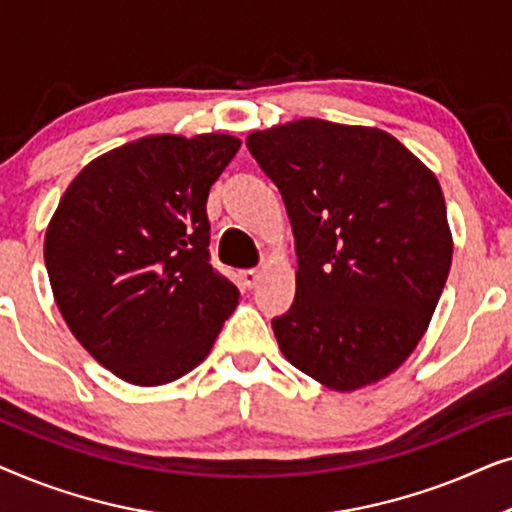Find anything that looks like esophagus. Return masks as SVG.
Masks as SVG:
<instances>
[{"label": "esophagus", "mask_w": 512, "mask_h": 512, "mask_svg": "<svg viewBox=\"0 0 512 512\" xmlns=\"http://www.w3.org/2000/svg\"><path fill=\"white\" fill-rule=\"evenodd\" d=\"M258 279H261V270L251 268V270L242 272V282H244V286H249V289H251V286L258 284Z\"/></svg>", "instance_id": "1"}]
</instances>
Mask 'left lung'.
Instances as JSON below:
<instances>
[{"label": "left lung", "instance_id": "1", "mask_svg": "<svg viewBox=\"0 0 512 512\" xmlns=\"http://www.w3.org/2000/svg\"><path fill=\"white\" fill-rule=\"evenodd\" d=\"M247 149L296 237V300L272 319L286 361L333 391L389 377L424 338L450 275L436 174L389 132L321 118L251 132Z\"/></svg>", "mask_w": 512, "mask_h": 512}]
</instances>
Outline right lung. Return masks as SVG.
<instances>
[{
	"label": "right lung",
	"instance_id": "add662e5",
	"mask_svg": "<svg viewBox=\"0 0 512 512\" xmlns=\"http://www.w3.org/2000/svg\"><path fill=\"white\" fill-rule=\"evenodd\" d=\"M233 135H149L76 174L44 237L55 305L97 363L137 387L212 352L240 291L209 263V188Z\"/></svg>",
	"mask_w": 512,
	"mask_h": 512
}]
</instances>
